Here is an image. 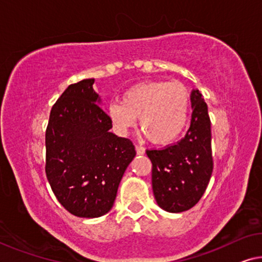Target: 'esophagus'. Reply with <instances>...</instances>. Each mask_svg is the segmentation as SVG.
I'll list each match as a JSON object with an SVG mask.
<instances>
[{
  "instance_id": "1",
  "label": "esophagus",
  "mask_w": 262,
  "mask_h": 262,
  "mask_svg": "<svg viewBox=\"0 0 262 262\" xmlns=\"http://www.w3.org/2000/svg\"><path fill=\"white\" fill-rule=\"evenodd\" d=\"M135 149H136V154H138V155H143V154L146 152V149L141 146H136Z\"/></svg>"
}]
</instances>
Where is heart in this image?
I'll list each match as a JSON object with an SVG mask.
<instances>
[{
	"label": "heart",
	"instance_id": "b5f03b06",
	"mask_svg": "<svg viewBox=\"0 0 262 262\" xmlns=\"http://www.w3.org/2000/svg\"><path fill=\"white\" fill-rule=\"evenodd\" d=\"M190 93L178 81H143L133 85L121 97V102H111L107 115L120 134L140 128L155 144H168L183 132L189 119Z\"/></svg>",
	"mask_w": 262,
	"mask_h": 262
}]
</instances>
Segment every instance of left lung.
<instances>
[{
    "instance_id": "obj_1",
    "label": "left lung",
    "mask_w": 262,
    "mask_h": 262,
    "mask_svg": "<svg viewBox=\"0 0 262 262\" xmlns=\"http://www.w3.org/2000/svg\"><path fill=\"white\" fill-rule=\"evenodd\" d=\"M190 99L192 114L184 138L164 149L147 150L152 164L151 184L157 205L172 213L197 204L213 170L207 105L198 90L191 92Z\"/></svg>"
}]
</instances>
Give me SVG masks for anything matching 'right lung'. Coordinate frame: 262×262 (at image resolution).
Returning <instances> with one entry per match:
<instances>
[{
  "mask_svg": "<svg viewBox=\"0 0 262 262\" xmlns=\"http://www.w3.org/2000/svg\"><path fill=\"white\" fill-rule=\"evenodd\" d=\"M94 79L70 85L52 106L45 133V172L58 202L80 218L113 207L124 171L136 155L112 122L93 90Z\"/></svg>",
  "mask_w": 262,
  "mask_h": 262,
  "instance_id": "add662e5",
  "label": "right lung"
}]
</instances>
